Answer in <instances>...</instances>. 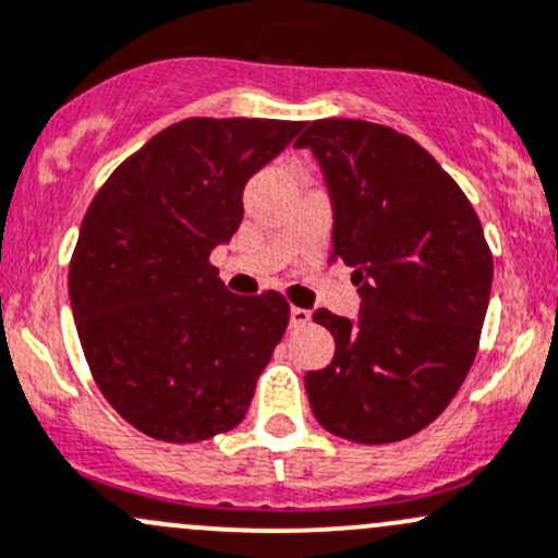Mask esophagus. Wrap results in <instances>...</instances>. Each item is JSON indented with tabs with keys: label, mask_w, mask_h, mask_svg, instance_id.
<instances>
[{
	"label": "esophagus",
	"mask_w": 558,
	"mask_h": 558,
	"mask_svg": "<svg viewBox=\"0 0 558 558\" xmlns=\"http://www.w3.org/2000/svg\"><path fill=\"white\" fill-rule=\"evenodd\" d=\"M291 326L294 328H302L310 324V310H302V307H291V315H289Z\"/></svg>",
	"instance_id": "obj_1"
}]
</instances>
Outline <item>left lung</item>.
Returning <instances> with one entry per match:
<instances>
[{
  "label": "left lung",
  "instance_id": "left-lung-1",
  "mask_svg": "<svg viewBox=\"0 0 558 558\" xmlns=\"http://www.w3.org/2000/svg\"><path fill=\"white\" fill-rule=\"evenodd\" d=\"M318 160L331 201L333 256L353 267L357 318L315 310L333 357L304 374L328 433L392 444L430 425L478 350L492 254L454 179L392 128L315 120L296 138Z\"/></svg>",
  "mask_w": 558,
  "mask_h": 558
}]
</instances>
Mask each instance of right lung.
<instances>
[{
    "label": "right lung",
    "mask_w": 558,
    "mask_h": 558,
    "mask_svg": "<svg viewBox=\"0 0 558 558\" xmlns=\"http://www.w3.org/2000/svg\"><path fill=\"white\" fill-rule=\"evenodd\" d=\"M304 128L192 117L157 133L82 219L69 302L104 398L146 436L195 444L232 430L289 326L275 291L238 296L210 254L243 221V190Z\"/></svg>",
    "instance_id": "right-lung-1"
}]
</instances>
